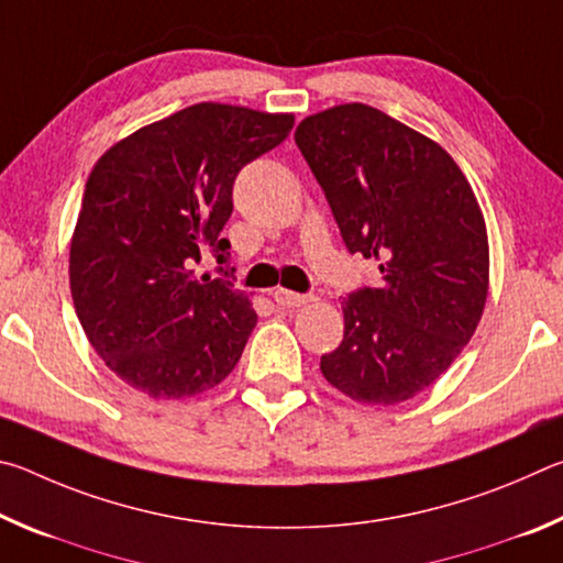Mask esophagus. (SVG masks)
I'll return each mask as SVG.
<instances>
[{"label":"esophagus","mask_w":563,"mask_h":563,"mask_svg":"<svg viewBox=\"0 0 563 563\" xmlns=\"http://www.w3.org/2000/svg\"><path fill=\"white\" fill-rule=\"evenodd\" d=\"M273 298L278 305H285V308H302V305H310L312 295H302V292H292V290H285V288H278L273 292Z\"/></svg>","instance_id":"esophagus-1"}]
</instances>
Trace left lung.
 Listing matches in <instances>:
<instances>
[{"label":"left lung","mask_w":563,"mask_h":563,"mask_svg":"<svg viewBox=\"0 0 563 563\" xmlns=\"http://www.w3.org/2000/svg\"><path fill=\"white\" fill-rule=\"evenodd\" d=\"M295 144L347 251L383 273L342 300L345 338L320 357L322 375L362 405L412 399L472 340L487 302V225L470 180L440 144L367 103L302 119Z\"/></svg>","instance_id":"8db88e82"}]
</instances>
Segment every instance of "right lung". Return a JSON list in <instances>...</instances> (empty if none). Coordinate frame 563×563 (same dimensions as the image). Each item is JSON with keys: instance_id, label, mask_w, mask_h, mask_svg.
<instances>
[{"instance_id": "obj_1", "label": "right lung", "mask_w": 563, "mask_h": 563, "mask_svg": "<svg viewBox=\"0 0 563 563\" xmlns=\"http://www.w3.org/2000/svg\"><path fill=\"white\" fill-rule=\"evenodd\" d=\"M292 113L194 103L133 131L84 188L69 251L76 316L113 375L154 399H184L233 373L258 316L231 280L194 265L233 213L238 170L288 139ZM223 271V268H221Z\"/></svg>"}]
</instances>
